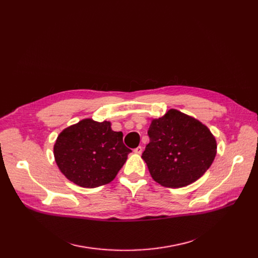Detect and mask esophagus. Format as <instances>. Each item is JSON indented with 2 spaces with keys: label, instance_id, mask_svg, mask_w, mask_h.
<instances>
[{
  "label": "esophagus",
  "instance_id": "esophagus-1",
  "mask_svg": "<svg viewBox=\"0 0 258 258\" xmlns=\"http://www.w3.org/2000/svg\"><path fill=\"white\" fill-rule=\"evenodd\" d=\"M142 152H143V148H142L141 146H138V147H136V148H135V150H134V153H135V154H138V155H140Z\"/></svg>",
  "mask_w": 258,
  "mask_h": 258
}]
</instances>
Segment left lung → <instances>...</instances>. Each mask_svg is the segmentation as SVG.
<instances>
[{
	"instance_id": "8db88e82",
	"label": "left lung",
	"mask_w": 258,
	"mask_h": 258,
	"mask_svg": "<svg viewBox=\"0 0 258 258\" xmlns=\"http://www.w3.org/2000/svg\"><path fill=\"white\" fill-rule=\"evenodd\" d=\"M147 134L150 143L142 159L152 178L164 187L179 188L196 182L216 155V141L209 128L173 108L153 119Z\"/></svg>"
}]
</instances>
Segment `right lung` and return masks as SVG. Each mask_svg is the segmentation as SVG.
Returning <instances> with one entry per match:
<instances>
[{"label":"right lung","mask_w":258,"mask_h":258,"mask_svg":"<svg viewBox=\"0 0 258 258\" xmlns=\"http://www.w3.org/2000/svg\"><path fill=\"white\" fill-rule=\"evenodd\" d=\"M123 134L111 122L84 119L64 128L54 144V158L64 177L78 186L95 188L112 182L132 153Z\"/></svg>","instance_id":"obj_1"}]
</instances>
